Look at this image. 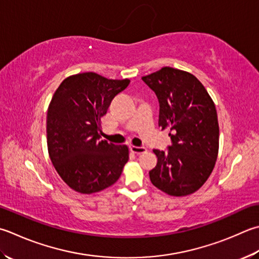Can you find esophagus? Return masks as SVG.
Returning <instances> with one entry per match:
<instances>
[{"instance_id": "34e87169", "label": "esophagus", "mask_w": 259, "mask_h": 259, "mask_svg": "<svg viewBox=\"0 0 259 259\" xmlns=\"http://www.w3.org/2000/svg\"><path fill=\"white\" fill-rule=\"evenodd\" d=\"M130 150H131V152H133L135 154H142L146 151V149L143 148V146H134V145H132Z\"/></svg>"}]
</instances>
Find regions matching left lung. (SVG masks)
I'll use <instances>...</instances> for the list:
<instances>
[{
  "label": "left lung",
  "mask_w": 259,
  "mask_h": 259,
  "mask_svg": "<svg viewBox=\"0 0 259 259\" xmlns=\"http://www.w3.org/2000/svg\"><path fill=\"white\" fill-rule=\"evenodd\" d=\"M159 100V126L172 141L167 152L153 150L158 163L149 172L158 189L182 197L196 192L213 171L219 152L215 105L189 72L174 67L142 76Z\"/></svg>",
  "instance_id": "1"
}]
</instances>
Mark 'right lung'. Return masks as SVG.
<instances>
[{"instance_id":"add662e5","label":"right lung","mask_w":259,"mask_h":259,"mask_svg":"<svg viewBox=\"0 0 259 259\" xmlns=\"http://www.w3.org/2000/svg\"><path fill=\"white\" fill-rule=\"evenodd\" d=\"M128 79L113 80L95 72L62 82L47 110L48 154L67 186L94 194L114 185L128 161V148L100 140L101 117Z\"/></svg>"}]
</instances>
